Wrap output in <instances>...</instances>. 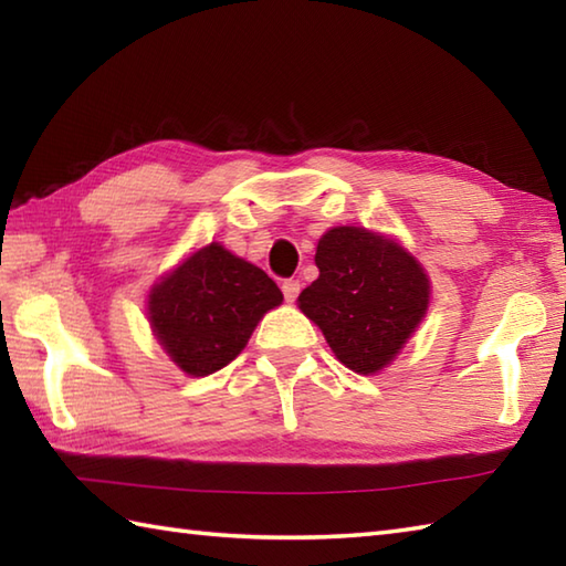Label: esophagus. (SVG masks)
Instances as JSON below:
<instances>
[{"instance_id":"obj_1","label":"esophagus","mask_w":566,"mask_h":566,"mask_svg":"<svg viewBox=\"0 0 566 566\" xmlns=\"http://www.w3.org/2000/svg\"><path fill=\"white\" fill-rule=\"evenodd\" d=\"M282 292H284V298L286 302H296V296H298V292H302V284H298L296 280H286V282H282Z\"/></svg>"}]
</instances>
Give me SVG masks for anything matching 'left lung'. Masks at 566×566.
<instances>
[{
    "instance_id": "obj_1",
    "label": "left lung",
    "mask_w": 566,
    "mask_h": 566,
    "mask_svg": "<svg viewBox=\"0 0 566 566\" xmlns=\"http://www.w3.org/2000/svg\"><path fill=\"white\" fill-rule=\"evenodd\" d=\"M318 280L298 308L357 375L389 367L428 314L430 276L399 240L359 226H335L318 240Z\"/></svg>"
}]
</instances>
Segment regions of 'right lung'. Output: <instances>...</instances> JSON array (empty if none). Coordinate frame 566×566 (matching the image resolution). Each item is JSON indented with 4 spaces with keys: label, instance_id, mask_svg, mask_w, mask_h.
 I'll use <instances>...</instances> for the list:
<instances>
[{
    "label": "right lung",
    "instance_id": "obj_1",
    "mask_svg": "<svg viewBox=\"0 0 566 566\" xmlns=\"http://www.w3.org/2000/svg\"><path fill=\"white\" fill-rule=\"evenodd\" d=\"M282 292L221 243L191 252L150 286L148 321L167 357L189 377H209L243 353Z\"/></svg>",
    "mask_w": 566,
    "mask_h": 566
}]
</instances>
